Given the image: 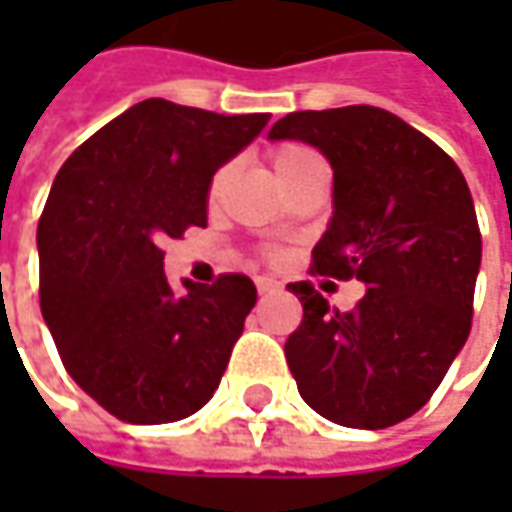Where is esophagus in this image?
Returning <instances> with one entry per match:
<instances>
[{
  "instance_id": "1",
  "label": "esophagus",
  "mask_w": 512,
  "mask_h": 512,
  "mask_svg": "<svg viewBox=\"0 0 512 512\" xmlns=\"http://www.w3.org/2000/svg\"><path fill=\"white\" fill-rule=\"evenodd\" d=\"M256 287H259L262 296H270V293H279V290H282V285H279L276 279H270V276H259V279H256Z\"/></svg>"
}]
</instances>
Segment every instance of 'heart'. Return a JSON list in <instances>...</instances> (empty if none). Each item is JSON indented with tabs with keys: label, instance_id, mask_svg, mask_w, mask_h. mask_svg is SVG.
I'll use <instances>...</instances> for the list:
<instances>
[{
	"label": "heart",
	"instance_id": "heart-1",
	"mask_svg": "<svg viewBox=\"0 0 512 512\" xmlns=\"http://www.w3.org/2000/svg\"><path fill=\"white\" fill-rule=\"evenodd\" d=\"M316 153L305 145H276V148L270 150V165H273V173L279 176V182H285L287 176L293 173V170L299 168V165H305L307 159H313ZM227 173L230 168H219L213 173V179H210V187H207V196L210 199H216L219 193H222V187L227 182Z\"/></svg>",
	"mask_w": 512,
	"mask_h": 512
}]
</instances>
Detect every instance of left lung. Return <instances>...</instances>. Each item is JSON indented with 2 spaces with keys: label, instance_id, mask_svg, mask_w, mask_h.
I'll use <instances>...</instances> for the list:
<instances>
[{
  "label": "left lung",
  "instance_id": "8db88e82",
  "mask_svg": "<svg viewBox=\"0 0 512 512\" xmlns=\"http://www.w3.org/2000/svg\"><path fill=\"white\" fill-rule=\"evenodd\" d=\"M270 139H302L333 165V219L310 273L359 279L353 310L290 282L302 325L287 367L319 416L382 430L422 410L473 325L482 233L462 170L433 139L373 105L287 113Z\"/></svg>",
  "mask_w": 512,
  "mask_h": 512
}]
</instances>
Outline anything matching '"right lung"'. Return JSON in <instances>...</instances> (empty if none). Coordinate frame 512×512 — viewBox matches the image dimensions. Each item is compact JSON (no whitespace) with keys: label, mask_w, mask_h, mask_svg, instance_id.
<instances>
[{"label":"right lung","mask_w":512,"mask_h":512,"mask_svg":"<svg viewBox=\"0 0 512 512\" xmlns=\"http://www.w3.org/2000/svg\"><path fill=\"white\" fill-rule=\"evenodd\" d=\"M267 113L145 99L68 156L39 219V305L70 379L130 424L210 402L256 305L245 273L176 290L165 239L207 225V187Z\"/></svg>","instance_id":"obj_1"}]
</instances>
